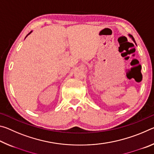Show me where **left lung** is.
<instances>
[{"label": "left lung", "mask_w": 154, "mask_h": 154, "mask_svg": "<svg viewBox=\"0 0 154 154\" xmlns=\"http://www.w3.org/2000/svg\"><path fill=\"white\" fill-rule=\"evenodd\" d=\"M129 36H130V37H131V38H132V40H133V41H134V42L135 43V41H134V38H133V36H132V35H129Z\"/></svg>", "instance_id": "1"}]
</instances>
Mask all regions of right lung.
Here are the masks:
<instances>
[{
	"mask_svg": "<svg viewBox=\"0 0 154 154\" xmlns=\"http://www.w3.org/2000/svg\"><path fill=\"white\" fill-rule=\"evenodd\" d=\"M31 32H32V31H30V32L29 33H28V35H26V37H27V36H28V35H30V34ZM26 37H25V38H26Z\"/></svg>",
	"mask_w": 154,
	"mask_h": 154,
	"instance_id": "1",
	"label": "right lung"
}]
</instances>
